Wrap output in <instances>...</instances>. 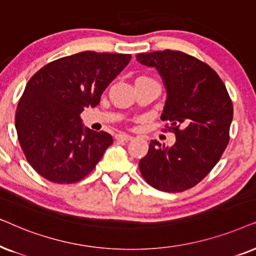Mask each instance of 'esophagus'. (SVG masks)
I'll list each match as a JSON object with an SVG mask.
<instances>
[{
  "mask_svg": "<svg viewBox=\"0 0 256 256\" xmlns=\"http://www.w3.org/2000/svg\"><path fill=\"white\" fill-rule=\"evenodd\" d=\"M116 139H117V140H122V142H130L132 139V136L126 134H119L116 136Z\"/></svg>",
  "mask_w": 256,
  "mask_h": 256,
  "instance_id": "34e87169",
  "label": "esophagus"
}]
</instances>
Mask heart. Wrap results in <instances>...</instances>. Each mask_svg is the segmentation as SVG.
Masks as SVG:
<instances>
[{"mask_svg":"<svg viewBox=\"0 0 256 256\" xmlns=\"http://www.w3.org/2000/svg\"><path fill=\"white\" fill-rule=\"evenodd\" d=\"M139 78H142V77H139Z\"/></svg>","mask_w":256,"mask_h":256,"instance_id":"heart-1","label":"heart"}]
</instances>
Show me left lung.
<instances>
[{
	"label": "left lung",
	"instance_id": "1",
	"mask_svg": "<svg viewBox=\"0 0 256 256\" xmlns=\"http://www.w3.org/2000/svg\"><path fill=\"white\" fill-rule=\"evenodd\" d=\"M142 66L154 68L166 88L162 120L176 134L172 146L150 142L139 160L144 179L162 192H182L208 174L226 148L233 105L224 82L206 63L182 51L136 54Z\"/></svg>",
	"mask_w": 256,
	"mask_h": 256
}]
</instances>
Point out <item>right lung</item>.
Instances as JSON below:
<instances>
[{
    "label": "right lung",
    "mask_w": 256,
    "mask_h": 256,
    "mask_svg": "<svg viewBox=\"0 0 256 256\" xmlns=\"http://www.w3.org/2000/svg\"><path fill=\"white\" fill-rule=\"evenodd\" d=\"M131 54L83 51L54 60L30 78L16 110V130L26 158L43 178L80 182L114 142L108 132L83 125L85 108L128 66Z\"/></svg>",
    "instance_id": "right-lung-1"
}]
</instances>
